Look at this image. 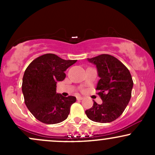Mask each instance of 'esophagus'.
<instances>
[{
	"label": "esophagus",
	"mask_w": 155,
	"mask_h": 155,
	"mask_svg": "<svg viewBox=\"0 0 155 155\" xmlns=\"http://www.w3.org/2000/svg\"><path fill=\"white\" fill-rule=\"evenodd\" d=\"M76 99H77V101H82V100L83 99V97H82L79 96V97H76Z\"/></svg>",
	"instance_id": "obj_1"
}]
</instances>
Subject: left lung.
<instances>
[{"label":"left lung","instance_id":"left-lung-1","mask_svg":"<svg viewBox=\"0 0 155 155\" xmlns=\"http://www.w3.org/2000/svg\"><path fill=\"white\" fill-rule=\"evenodd\" d=\"M87 61L97 67L100 80L96 90L100 91L98 94L103 103L94 102L93 107L85 111V114L95 122H112L123 113L130 100L134 85L130 73L110 54H103Z\"/></svg>","mask_w":155,"mask_h":155}]
</instances>
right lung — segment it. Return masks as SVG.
Returning a JSON list of instances; mask_svg holds the SVG:
<instances>
[{
  "label": "right lung",
  "instance_id": "obj_1",
  "mask_svg": "<svg viewBox=\"0 0 155 155\" xmlns=\"http://www.w3.org/2000/svg\"><path fill=\"white\" fill-rule=\"evenodd\" d=\"M76 61L49 53L37 58L28 65L23 76L21 90L26 107L37 120L53 124L67 119L76 98L56 93V84L65 79L64 71Z\"/></svg>",
  "mask_w": 155,
  "mask_h": 155
}]
</instances>
